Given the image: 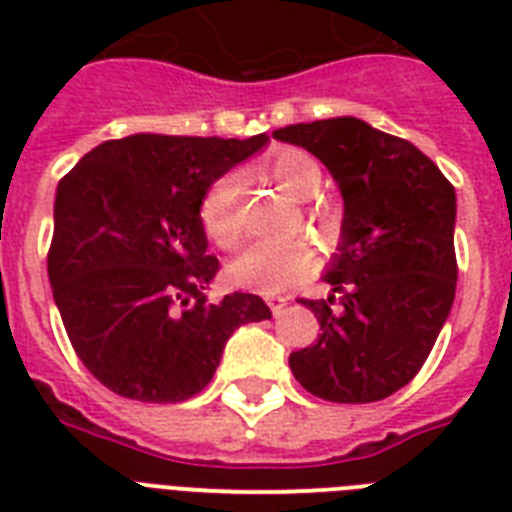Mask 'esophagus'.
<instances>
[{"instance_id": "esophagus-1", "label": "esophagus", "mask_w": 512, "mask_h": 512, "mask_svg": "<svg viewBox=\"0 0 512 512\" xmlns=\"http://www.w3.org/2000/svg\"><path fill=\"white\" fill-rule=\"evenodd\" d=\"M265 300H268V305H271L273 316H279V313H281V308H284V305L289 303L287 297H265Z\"/></svg>"}]
</instances>
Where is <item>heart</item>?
Wrapping results in <instances>:
<instances>
[{"instance_id": "obj_1", "label": "heart", "mask_w": 512, "mask_h": 512, "mask_svg": "<svg viewBox=\"0 0 512 512\" xmlns=\"http://www.w3.org/2000/svg\"><path fill=\"white\" fill-rule=\"evenodd\" d=\"M260 170L284 188L292 199H313L324 188V170L300 148H281L268 156ZM241 175L225 172L209 185L201 199V225L217 247L233 249L241 241ZM316 265V249L308 239L255 241L228 265L233 284L260 292H281L308 276Z\"/></svg>"}]
</instances>
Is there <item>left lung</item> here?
Returning <instances> with one entry per match:
<instances>
[{
    "mask_svg": "<svg viewBox=\"0 0 512 512\" xmlns=\"http://www.w3.org/2000/svg\"><path fill=\"white\" fill-rule=\"evenodd\" d=\"M273 138L311 151L342 193V228L327 300H300L321 335L289 356L308 393L372 404L420 372L457 289L454 185L409 140L356 116L289 124ZM341 308L332 309L336 295Z\"/></svg>",
    "mask_w": 512,
    "mask_h": 512,
    "instance_id": "left-lung-1",
    "label": "left lung"
}]
</instances>
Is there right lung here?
<instances>
[{"instance_id":"right-lung-1","label":"right lung","mask_w":512,"mask_h":512,"mask_svg":"<svg viewBox=\"0 0 512 512\" xmlns=\"http://www.w3.org/2000/svg\"><path fill=\"white\" fill-rule=\"evenodd\" d=\"M265 143L140 132L100 143L58 183L52 297L76 356L108 390L185 401L207 388L241 324L271 319L257 295L209 300L220 263L199 215L209 185Z\"/></svg>"}]
</instances>
